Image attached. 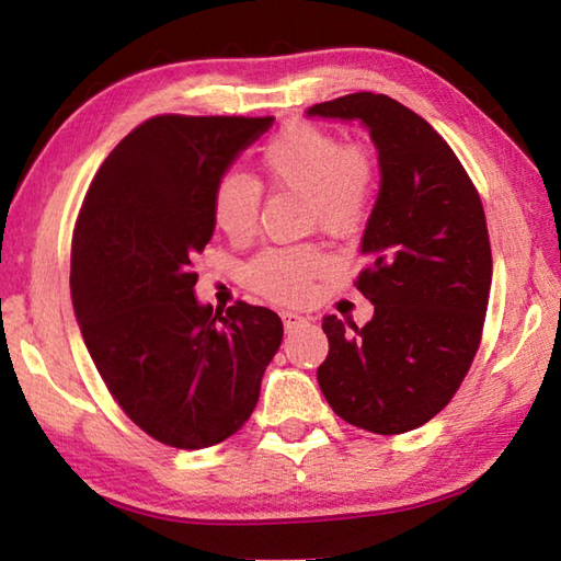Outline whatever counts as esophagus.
I'll return each instance as SVG.
<instances>
[{"mask_svg":"<svg viewBox=\"0 0 561 561\" xmlns=\"http://www.w3.org/2000/svg\"><path fill=\"white\" fill-rule=\"evenodd\" d=\"M304 317H299V314H294V311H282V324H284V329L287 331H291V329H297L299 324H304Z\"/></svg>","mask_w":561,"mask_h":561,"instance_id":"esophagus-1","label":"esophagus"}]
</instances>
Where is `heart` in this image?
<instances>
[{
  "label": "heart",
  "instance_id": "obj_1",
  "mask_svg": "<svg viewBox=\"0 0 561 561\" xmlns=\"http://www.w3.org/2000/svg\"><path fill=\"white\" fill-rule=\"evenodd\" d=\"M260 170L270 185L304 197V215L334 234L354 232L371 210L376 165L366 148L344 146L336 133L314 123H287L260 150ZM262 190L240 170H227L213 187V222L230 240L257 230ZM329 254L317 244L270 247L244 267V282L277 304H299L314 279L329 270Z\"/></svg>",
  "mask_w": 561,
  "mask_h": 561
}]
</instances>
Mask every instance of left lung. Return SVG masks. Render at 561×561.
<instances>
[{
	"instance_id": "left-lung-1",
	"label": "left lung",
	"mask_w": 561,
	"mask_h": 561,
	"mask_svg": "<svg viewBox=\"0 0 561 561\" xmlns=\"http://www.w3.org/2000/svg\"><path fill=\"white\" fill-rule=\"evenodd\" d=\"M307 116L358 121L381 168L356 279L374 319L358 329L324 317L319 388L356 428L413 431L450 403L480 346L492 284L485 210L450 146L403 103L364 91Z\"/></svg>"
}]
</instances>
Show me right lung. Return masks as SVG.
Returning <instances> with one entry per match:
<instances>
[{"instance_id":"1","label":"right lung","mask_w":561,"mask_h":561,"mask_svg":"<svg viewBox=\"0 0 561 561\" xmlns=\"http://www.w3.org/2000/svg\"><path fill=\"white\" fill-rule=\"evenodd\" d=\"M274 118L156 116L103 160L71 244V301L103 383L140 431L201 450L242 428L282 344L272 309L195 297L213 187Z\"/></svg>"}]
</instances>
